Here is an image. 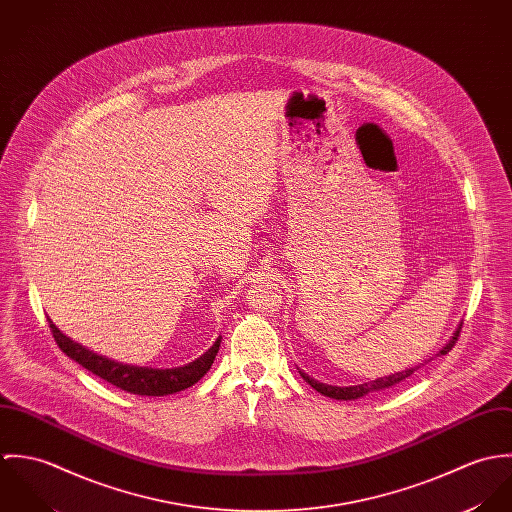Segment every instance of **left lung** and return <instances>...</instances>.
<instances>
[{
  "instance_id": "1",
  "label": "left lung",
  "mask_w": 512,
  "mask_h": 512,
  "mask_svg": "<svg viewBox=\"0 0 512 512\" xmlns=\"http://www.w3.org/2000/svg\"><path fill=\"white\" fill-rule=\"evenodd\" d=\"M461 325H463V323H459V327L455 329L453 337H451V339H449V341L439 349L438 353H436L434 357H430L428 361H424V363H420V365L412 366V368H406V370H402V372H394V374H388V376H382V378L370 380V382H365V384H357V386H331V384H323V382H319V380L311 378V376H309V374H305L301 368H297V370H299L301 378H303L309 386H313L319 394L329 396V398H335V400H357V398H363V396L370 394V392H378V390L390 388V386H394V384H398V382L406 380L408 376H412L420 366H424L426 363L434 361L436 357L447 355V353L453 349V345H455V341H457V337H459Z\"/></svg>"
}]
</instances>
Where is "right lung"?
Wrapping results in <instances>:
<instances>
[{
  "label": "right lung",
  "mask_w": 512,
  "mask_h": 512,
  "mask_svg": "<svg viewBox=\"0 0 512 512\" xmlns=\"http://www.w3.org/2000/svg\"><path fill=\"white\" fill-rule=\"evenodd\" d=\"M49 327L53 331V337L59 345V349L71 357L74 363L84 366L86 370H90L92 374L100 376L102 380L114 384L120 390H126L130 394H138V396H167V394H175L181 392L189 386H193L195 382H199L213 365L217 353H219L220 339L215 341V345L201 355L199 359H195L193 363L183 366H175V368H151V366L124 365V363H116L112 359H106L86 347H82L80 343L73 341L71 337H67L63 331H59V327L47 317Z\"/></svg>",
  "instance_id": "right-lung-1"
}]
</instances>
